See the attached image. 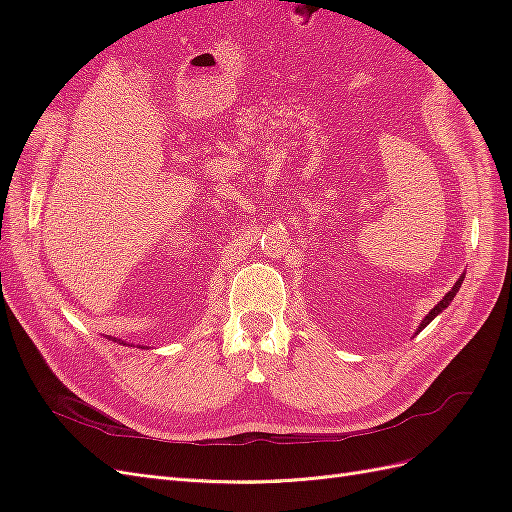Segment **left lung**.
I'll return each instance as SVG.
<instances>
[{"instance_id":"8db88e82","label":"left lung","mask_w":512,"mask_h":512,"mask_svg":"<svg viewBox=\"0 0 512 512\" xmlns=\"http://www.w3.org/2000/svg\"><path fill=\"white\" fill-rule=\"evenodd\" d=\"M461 284H463V275H461V277H459V280L455 282L453 290H448V294H446V297H444V299H442V301H440V303H438L436 307H433V309H431V312H429V314L425 316V320L421 322V327H418V331H421V329H425V327H427V324H429V322H431L433 318H436V316H438V314L442 312V309H444V307H448V303H451V301H453V297H455V294L459 292Z\"/></svg>"}]
</instances>
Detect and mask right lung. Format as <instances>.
<instances>
[{
  "mask_svg": "<svg viewBox=\"0 0 512 512\" xmlns=\"http://www.w3.org/2000/svg\"><path fill=\"white\" fill-rule=\"evenodd\" d=\"M115 342H117V339H115ZM121 344H123V342H121Z\"/></svg>",
  "mask_w": 512,
  "mask_h": 512,
  "instance_id": "1",
  "label": "right lung"
}]
</instances>
